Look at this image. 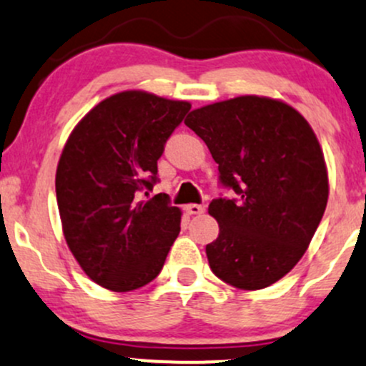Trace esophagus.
Instances as JSON below:
<instances>
[{"label": "esophagus", "mask_w": 366, "mask_h": 366, "mask_svg": "<svg viewBox=\"0 0 366 366\" xmlns=\"http://www.w3.org/2000/svg\"><path fill=\"white\" fill-rule=\"evenodd\" d=\"M184 210H186L187 215H199L204 212V207L203 204H196V203H191V204H186L184 207Z\"/></svg>", "instance_id": "1"}]
</instances>
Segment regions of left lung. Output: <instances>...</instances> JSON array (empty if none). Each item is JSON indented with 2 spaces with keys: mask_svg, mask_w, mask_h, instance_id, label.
<instances>
[{
  "mask_svg": "<svg viewBox=\"0 0 366 366\" xmlns=\"http://www.w3.org/2000/svg\"><path fill=\"white\" fill-rule=\"evenodd\" d=\"M187 127L219 164V180L238 198H217L208 214L219 236L207 244L217 278L260 290L283 278L318 229L328 174L315 132L281 100L243 95L189 112Z\"/></svg>",
  "mask_w": 366,
  "mask_h": 366,
  "instance_id": "obj_1",
  "label": "left lung"
}]
</instances>
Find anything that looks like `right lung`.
<instances>
[{"instance_id": "obj_1", "label": "right lung", "mask_w": 366, "mask_h": 366, "mask_svg": "<svg viewBox=\"0 0 366 366\" xmlns=\"http://www.w3.org/2000/svg\"><path fill=\"white\" fill-rule=\"evenodd\" d=\"M191 109L142 90L111 95L71 132L55 192L64 238L92 281L112 292L151 283L180 232L168 194L140 199L158 182L164 144Z\"/></svg>"}]
</instances>
